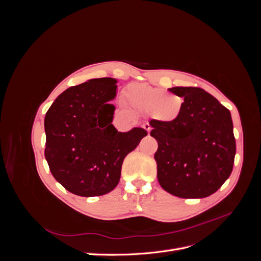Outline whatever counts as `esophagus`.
Instances as JSON below:
<instances>
[{
  "label": "esophagus",
  "instance_id": "obj_1",
  "mask_svg": "<svg viewBox=\"0 0 261 261\" xmlns=\"http://www.w3.org/2000/svg\"><path fill=\"white\" fill-rule=\"evenodd\" d=\"M144 128L147 130L148 134H150V132H151V126H150L149 123H145L144 124Z\"/></svg>",
  "mask_w": 261,
  "mask_h": 261
}]
</instances>
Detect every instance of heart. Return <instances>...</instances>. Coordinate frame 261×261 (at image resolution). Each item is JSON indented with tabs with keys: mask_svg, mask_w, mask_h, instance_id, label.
<instances>
[{
	"mask_svg": "<svg viewBox=\"0 0 261 261\" xmlns=\"http://www.w3.org/2000/svg\"><path fill=\"white\" fill-rule=\"evenodd\" d=\"M126 99L140 111L153 113L156 120L173 122L183 110V98L175 93H165L162 89L146 84H132L126 88Z\"/></svg>",
	"mask_w": 261,
	"mask_h": 261,
	"instance_id": "obj_1",
	"label": "heart"
}]
</instances>
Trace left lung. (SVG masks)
I'll return each instance as SVG.
<instances>
[{
	"label": "left lung",
	"instance_id": "obj_1",
	"mask_svg": "<svg viewBox=\"0 0 261 261\" xmlns=\"http://www.w3.org/2000/svg\"><path fill=\"white\" fill-rule=\"evenodd\" d=\"M184 98L177 120H151L150 135L161 187L179 198H204L231 175L236 152L231 113L210 93L197 87H173Z\"/></svg>",
	"mask_w": 261,
	"mask_h": 261
}]
</instances>
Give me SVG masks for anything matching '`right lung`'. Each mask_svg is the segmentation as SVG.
Returning <instances> with one entry per match:
<instances>
[{
  "label": "right lung",
  "instance_id": "1",
  "mask_svg": "<svg viewBox=\"0 0 261 261\" xmlns=\"http://www.w3.org/2000/svg\"><path fill=\"white\" fill-rule=\"evenodd\" d=\"M115 78H94L70 87L55 99L44 117V156L54 178L83 197L110 193L120 181L125 156L147 136L112 124Z\"/></svg>",
  "mask_w": 261,
  "mask_h": 261
}]
</instances>
